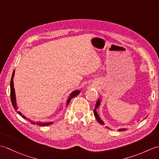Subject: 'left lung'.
Wrapping results in <instances>:
<instances>
[{"label": "left lung", "instance_id": "obj_1", "mask_svg": "<svg viewBox=\"0 0 159 159\" xmlns=\"http://www.w3.org/2000/svg\"><path fill=\"white\" fill-rule=\"evenodd\" d=\"M100 99L99 98L98 100H97V102H96V106H95V109H94V111H93V113H94V116H95V117H96V120L98 121V122L100 124L104 125V121L100 119L99 115L98 114L97 111H96V109L100 107ZM127 130V128H120V129L118 130V131H124V130Z\"/></svg>", "mask_w": 159, "mask_h": 159}]
</instances>
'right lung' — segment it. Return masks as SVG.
<instances>
[{"label": "right lung", "instance_id": "1", "mask_svg": "<svg viewBox=\"0 0 159 159\" xmlns=\"http://www.w3.org/2000/svg\"><path fill=\"white\" fill-rule=\"evenodd\" d=\"M14 72H15V70H13L11 79V82H10V96H11V100L12 105H13V108H14L15 111L20 115V116L23 117L24 119L30 120V119H29V118H27L26 116H24V115L22 114L21 112H20V111L18 110V107H17L15 89H14V87H13V76H14ZM80 92V90H76V91H74V92H72V93H70L68 99H67V106L68 105L70 101L72 100V98H73L74 97L76 96L77 95H79ZM30 121H31V124H36V125H38V126H49V125H51V124H53V122H52V121H50V122H40V121H32V120H30Z\"/></svg>", "mask_w": 159, "mask_h": 159}]
</instances>
